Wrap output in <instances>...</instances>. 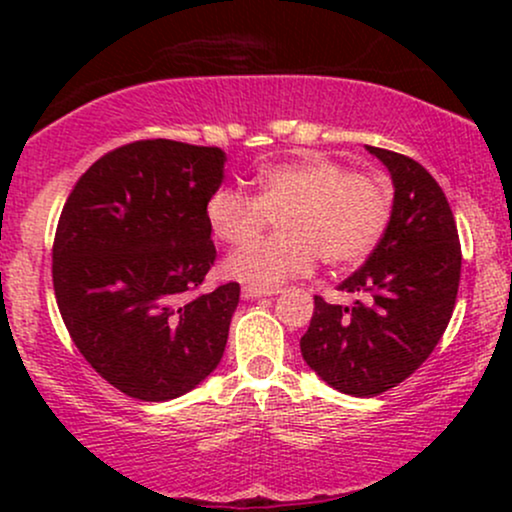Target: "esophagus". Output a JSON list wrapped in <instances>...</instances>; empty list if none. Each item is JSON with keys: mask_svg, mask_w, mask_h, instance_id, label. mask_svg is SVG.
Returning a JSON list of instances; mask_svg holds the SVG:
<instances>
[{"mask_svg": "<svg viewBox=\"0 0 512 512\" xmlns=\"http://www.w3.org/2000/svg\"><path fill=\"white\" fill-rule=\"evenodd\" d=\"M274 289H257V286H243V298H267L274 296Z\"/></svg>", "mask_w": 512, "mask_h": 512, "instance_id": "1", "label": "esophagus"}]
</instances>
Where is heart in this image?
Wrapping results in <instances>:
<instances>
[{
    "instance_id": "obj_1",
    "label": "heart",
    "mask_w": 512,
    "mask_h": 512,
    "mask_svg": "<svg viewBox=\"0 0 512 512\" xmlns=\"http://www.w3.org/2000/svg\"><path fill=\"white\" fill-rule=\"evenodd\" d=\"M392 202L378 180L349 173L325 156L276 163L257 173V195L221 185L207 199V221L228 245L251 243L277 216L281 234L238 250L223 272L245 286L274 289L308 274L315 257L354 267L373 255L390 223Z\"/></svg>"
}]
</instances>
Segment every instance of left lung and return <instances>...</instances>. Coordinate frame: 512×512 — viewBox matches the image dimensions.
Wrapping results in <instances>:
<instances>
[{
  "label": "left lung",
  "instance_id": "obj_1",
  "mask_svg": "<svg viewBox=\"0 0 512 512\" xmlns=\"http://www.w3.org/2000/svg\"><path fill=\"white\" fill-rule=\"evenodd\" d=\"M395 185L390 223L361 269L339 284L366 301L351 308L315 296L301 354L334 390L375 397L407 380L448 327L462 250L445 192L414 158L368 146Z\"/></svg>",
  "mask_w": 512,
  "mask_h": 512
}]
</instances>
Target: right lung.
<instances>
[{"label": "right lung", "instance_id": "1", "mask_svg": "<svg viewBox=\"0 0 512 512\" xmlns=\"http://www.w3.org/2000/svg\"><path fill=\"white\" fill-rule=\"evenodd\" d=\"M219 146L142 139L81 175L52 245V284L69 337L101 378L168 402L219 366L240 301L236 281L199 289L216 260L207 199Z\"/></svg>", "mask_w": 512, "mask_h": 512}]
</instances>
